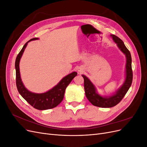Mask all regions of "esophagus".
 <instances>
[{
	"instance_id": "34e87169",
	"label": "esophagus",
	"mask_w": 147,
	"mask_h": 147,
	"mask_svg": "<svg viewBox=\"0 0 147 147\" xmlns=\"http://www.w3.org/2000/svg\"><path fill=\"white\" fill-rule=\"evenodd\" d=\"M78 71L79 72H82V69H81L80 68H78Z\"/></svg>"
}]
</instances>
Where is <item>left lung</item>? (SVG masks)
<instances>
[{"mask_svg": "<svg viewBox=\"0 0 147 147\" xmlns=\"http://www.w3.org/2000/svg\"><path fill=\"white\" fill-rule=\"evenodd\" d=\"M111 37H112L113 40L117 44L120 51L126 56L125 80L123 84L112 95L103 96L97 92L96 87L90 80L85 75H82V77L84 78V88L87 99L93 105L102 108H110L117 105L126 94L131 86L132 82V58L131 53L124 44V42L119 37L113 34L111 35Z\"/></svg>", "mask_w": 147, "mask_h": 147, "instance_id": "1", "label": "left lung"}]
</instances>
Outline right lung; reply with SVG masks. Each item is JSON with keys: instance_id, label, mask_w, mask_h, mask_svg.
Listing matches in <instances>:
<instances>
[{"instance_id": "right-lung-1", "label": "right lung", "mask_w": 147, "mask_h": 147, "mask_svg": "<svg viewBox=\"0 0 147 147\" xmlns=\"http://www.w3.org/2000/svg\"><path fill=\"white\" fill-rule=\"evenodd\" d=\"M38 40V38H33L26 42L23 48L18 55L15 61L16 83L18 91L21 96L32 105L34 108L40 110L51 109L56 107L63 100L66 88L72 82L73 78L77 76V73L73 72L66 75L51 90L43 93H35L29 91L26 88L21 80L20 63L22 56L29 42Z\"/></svg>"}]
</instances>
